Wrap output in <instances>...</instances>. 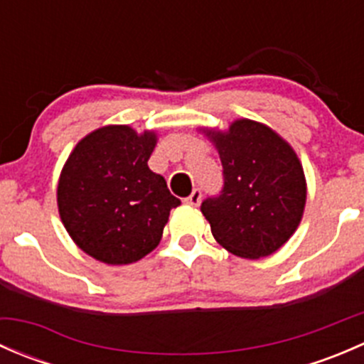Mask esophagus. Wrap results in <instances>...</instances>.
I'll use <instances>...</instances> for the list:
<instances>
[{
    "mask_svg": "<svg viewBox=\"0 0 364 364\" xmlns=\"http://www.w3.org/2000/svg\"><path fill=\"white\" fill-rule=\"evenodd\" d=\"M200 199H203V193H200L199 188H196L192 193H190V197H186L185 203L188 205H193V208H197V205L200 204Z\"/></svg>",
    "mask_w": 364,
    "mask_h": 364,
    "instance_id": "1",
    "label": "esophagus"
}]
</instances>
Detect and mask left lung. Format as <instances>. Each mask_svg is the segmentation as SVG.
Wrapping results in <instances>:
<instances>
[{"instance_id":"left-lung-1","label":"left lung","mask_w":364,"mask_h":364,"mask_svg":"<svg viewBox=\"0 0 364 364\" xmlns=\"http://www.w3.org/2000/svg\"><path fill=\"white\" fill-rule=\"evenodd\" d=\"M203 134L223 165L222 193L200 205L213 237L241 259L271 255L296 232L306 204L296 151L273 128L247 117Z\"/></svg>"}]
</instances>
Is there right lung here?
Returning <instances> with one entry per match:
<instances>
[{
  "label": "right lung",
  "mask_w": 364,
  "mask_h": 364,
  "mask_svg": "<svg viewBox=\"0 0 364 364\" xmlns=\"http://www.w3.org/2000/svg\"><path fill=\"white\" fill-rule=\"evenodd\" d=\"M159 137L107 124L80 139L61 168L58 211L73 243L111 266L141 260L159 247L176 199L148 167Z\"/></svg>",
  "instance_id": "right-lung-1"
}]
</instances>
